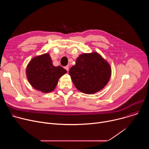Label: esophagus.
I'll return each instance as SVG.
<instances>
[{
    "mask_svg": "<svg viewBox=\"0 0 149 149\" xmlns=\"http://www.w3.org/2000/svg\"><path fill=\"white\" fill-rule=\"evenodd\" d=\"M64 68H65L67 71H69V67H68V66H66V67H64Z\"/></svg>",
    "mask_w": 149,
    "mask_h": 149,
    "instance_id": "esophagus-1",
    "label": "esophagus"
}]
</instances>
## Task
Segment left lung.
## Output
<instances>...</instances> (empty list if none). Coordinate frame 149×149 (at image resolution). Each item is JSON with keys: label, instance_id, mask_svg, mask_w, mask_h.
<instances>
[{"label": "left lung", "instance_id": "8db88e82", "mask_svg": "<svg viewBox=\"0 0 149 149\" xmlns=\"http://www.w3.org/2000/svg\"><path fill=\"white\" fill-rule=\"evenodd\" d=\"M75 87L79 91L94 94L104 88L110 80L111 69L99 54L94 52L80 55L69 71Z\"/></svg>", "mask_w": 149, "mask_h": 149}]
</instances>
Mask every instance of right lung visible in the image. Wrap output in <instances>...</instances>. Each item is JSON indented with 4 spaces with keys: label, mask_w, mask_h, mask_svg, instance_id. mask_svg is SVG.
<instances>
[{
    "label": "right lung",
    "mask_w": 149,
    "mask_h": 149,
    "mask_svg": "<svg viewBox=\"0 0 149 149\" xmlns=\"http://www.w3.org/2000/svg\"><path fill=\"white\" fill-rule=\"evenodd\" d=\"M67 72L61 66H54L47 53L33 58L26 67V76L30 84L35 89L44 93L54 90L59 78Z\"/></svg>",
    "instance_id": "1"
}]
</instances>
